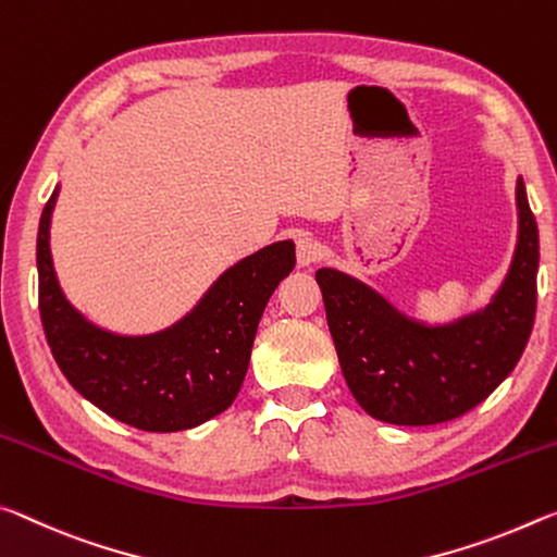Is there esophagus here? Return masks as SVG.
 I'll return each instance as SVG.
<instances>
[{
    "instance_id": "obj_1",
    "label": "esophagus",
    "mask_w": 557,
    "mask_h": 557,
    "mask_svg": "<svg viewBox=\"0 0 557 557\" xmlns=\"http://www.w3.org/2000/svg\"><path fill=\"white\" fill-rule=\"evenodd\" d=\"M296 259L300 267H311L318 259H321V244H318L315 236L311 234H298L296 239Z\"/></svg>"
}]
</instances>
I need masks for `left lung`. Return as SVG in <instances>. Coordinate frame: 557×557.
Segmentation results:
<instances>
[{"instance_id":"1","label":"left lung","mask_w":557,"mask_h":557,"mask_svg":"<svg viewBox=\"0 0 557 557\" xmlns=\"http://www.w3.org/2000/svg\"><path fill=\"white\" fill-rule=\"evenodd\" d=\"M513 257L486 306L446 321L403 311L341 269H318L327 327L355 403L399 426L440 424L469 412L521 360L535 318L537 226L516 177Z\"/></svg>"}]
</instances>
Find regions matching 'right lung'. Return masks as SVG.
<instances>
[{
  "label": "right lung",
  "instance_id": "1",
  "mask_svg": "<svg viewBox=\"0 0 557 557\" xmlns=\"http://www.w3.org/2000/svg\"><path fill=\"white\" fill-rule=\"evenodd\" d=\"M59 185L36 236L39 311L53 360L90 405L143 432H182L222 414L239 395L257 327L276 286L296 267V244L273 242L219 273L175 323L115 333L63 294L51 257Z\"/></svg>",
  "mask_w": 557,
  "mask_h": 557
}]
</instances>
